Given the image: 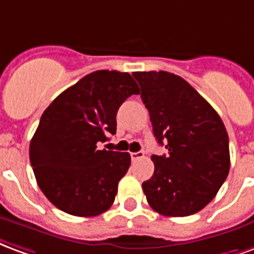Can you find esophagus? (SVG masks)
<instances>
[{"label":"esophagus","mask_w":254,"mask_h":254,"mask_svg":"<svg viewBox=\"0 0 254 254\" xmlns=\"http://www.w3.org/2000/svg\"><path fill=\"white\" fill-rule=\"evenodd\" d=\"M131 160L132 161H136L139 160V158H142L143 157V151H136V153H131Z\"/></svg>","instance_id":"esophagus-1"}]
</instances>
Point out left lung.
<instances>
[{"instance_id": "obj_1", "label": "left lung", "mask_w": 254, "mask_h": 254, "mask_svg": "<svg viewBox=\"0 0 254 254\" xmlns=\"http://www.w3.org/2000/svg\"><path fill=\"white\" fill-rule=\"evenodd\" d=\"M153 134L166 155H151L154 175L142 184L150 207L165 216L204 208L230 169L229 136L216 111L186 79L168 71H135Z\"/></svg>"}]
</instances>
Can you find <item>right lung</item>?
<instances>
[{
	"mask_svg": "<svg viewBox=\"0 0 254 254\" xmlns=\"http://www.w3.org/2000/svg\"><path fill=\"white\" fill-rule=\"evenodd\" d=\"M139 88L128 73L97 70L59 94L40 118L29 145L39 188L57 208L96 216L112 205L128 153L99 150L116 132L118 109Z\"/></svg>",
	"mask_w": 254,
	"mask_h": 254,
	"instance_id": "obj_1",
	"label": "right lung"
}]
</instances>
